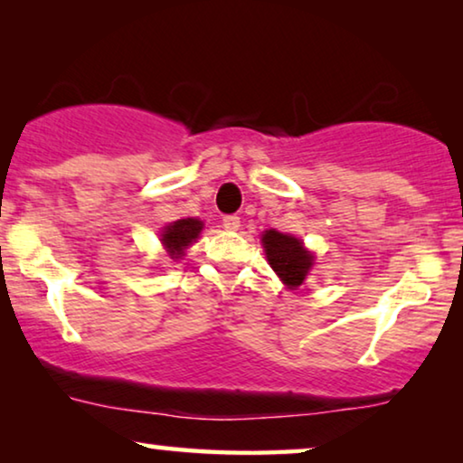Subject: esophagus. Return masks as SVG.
I'll use <instances>...</instances> for the list:
<instances>
[{
  "instance_id": "esophagus-1",
  "label": "esophagus",
  "mask_w": 463,
  "mask_h": 463,
  "mask_svg": "<svg viewBox=\"0 0 463 463\" xmlns=\"http://www.w3.org/2000/svg\"><path fill=\"white\" fill-rule=\"evenodd\" d=\"M223 227L230 232H236L240 227V217L238 214H225L223 217Z\"/></svg>"
}]
</instances>
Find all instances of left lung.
Here are the masks:
<instances>
[{
  "label": "left lung",
  "instance_id": "left-lung-1",
  "mask_svg": "<svg viewBox=\"0 0 463 463\" xmlns=\"http://www.w3.org/2000/svg\"><path fill=\"white\" fill-rule=\"evenodd\" d=\"M261 240L271 269L282 278V282L287 284V287H299V284L306 280L309 268H312V252L303 249L301 240L276 230L265 232Z\"/></svg>",
  "mask_w": 463,
  "mask_h": 463
}]
</instances>
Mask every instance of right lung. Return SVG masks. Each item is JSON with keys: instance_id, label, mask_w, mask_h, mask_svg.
<instances>
[{"instance_id": "add662e5", "label": "right lung", "mask_w": 463, "mask_h": 463, "mask_svg": "<svg viewBox=\"0 0 463 463\" xmlns=\"http://www.w3.org/2000/svg\"><path fill=\"white\" fill-rule=\"evenodd\" d=\"M202 232V221L198 219H179L170 223L162 233V242L166 246L170 257L179 259L183 255V249H187Z\"/></svg>"}]
</instances>
